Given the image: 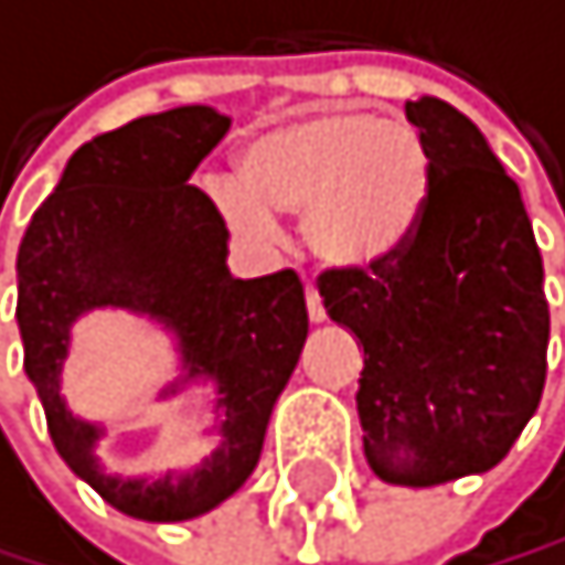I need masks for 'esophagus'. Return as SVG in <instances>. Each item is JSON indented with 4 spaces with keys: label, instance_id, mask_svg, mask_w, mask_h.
<instances>
[{
    "label": "esophagus",
    "instance_id": "1",
    "mask_svg": "<svg viewBox=\"0 0 565 565\" xmlns=\"http://www.w3.org/2000/svg\"><path fill=\"white\" fill-rule=\"evenodd\" d=\"M306 309H309V320H312V323H320V320L327 317V309H323V299H320L317 285H306Z\"/></svg>",
    "mask_w": 565,
    "mask_h": 565
}]
</instances>
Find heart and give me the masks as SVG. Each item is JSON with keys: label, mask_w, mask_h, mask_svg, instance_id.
<instances>
[{"label": "heart", "mask_w": 565, "mask_h": 565, "mask_svg": "<svg viewBox=\"0 0 565 565\" xmlns=\"http://www.w3.org/2000/svg\"><path fill=\"white\" fill-rule=\"evenodd\" d=\"M427 188V145L409 124L334 109L248 138L238 184L213 188V202L245 238H266L270 213L306 210V242L320 259L373 266L413 234Z\"/></svg>", "instance_id": "b5f03b06"}]
</instances>
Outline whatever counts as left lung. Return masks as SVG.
Here are the masks:
<instances>
[{
  "mask_svg": "<svg viewBox=\"0 0 565 565\" xmlns=\"http://www.w3.org/2000/svg\"><path fill=\"white\" fill-rule=\"evenodd\" d=\"M406 117L430 159L420 220L387 259L334 266L317 285L363 341L370 470L430 488L499 467L527 427L545 392L548 302L520 188L477 124L434 95Z\"/></svg>",
  "mask_w": 565,
  "mask_h": 565,
  "instance_id": "8db88e82",
  "label": "left lung"
}]
</instances>
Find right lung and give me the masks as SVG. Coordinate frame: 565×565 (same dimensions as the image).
Returning <instances> with one entry per match:
<instances>
[{
    "instance_id": "add662e5",
    "label": "right lung",
    "mask_w": 565,
    "mask_h": 565,
    "mask_svg": "<svg viewBox=\"0 0 565 565\" xmlns=\"http://www.w3.org/2000/svg\"><path fill=\"white\" fill-rule=\"evenodd\" d=\"M227 127L210 106H178L85 141L17 253L24 370L52 445L113 509L149 523L202 516L245 484L309 334L299 274L231 277L224 216L188 184ZM106 305L152 316L179 338L185 377L164 394L188 380L217 384L221 441L195 471H109L97 456L105 428L65 409L70 327Z\"/></svg>"
}]
</instances>
